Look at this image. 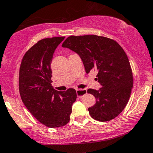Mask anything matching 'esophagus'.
I'll list each match as a JSON object with an SVG mask.
<instances>
[{
    "mask_svg": "<svg viewBox=\"0 0 153 153\" xmlns=\"http://www.w3.org/2000/svg\"><path fill=\"white\" fill-rule=\"evenodd\" d=\"M86 94L87 91L85 89H78V90H76V94L79 98H81L82 96H83L84 95H85Z\"/></svg>",
    "mask_w": 153,
    "mask_h": 153,
    "instance_id": "obj_1",
    "label": "esophagus"
}]
</instances>
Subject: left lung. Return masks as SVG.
I'll return each mask as SVG.
<instances>
[{"instance_id":"left-lung-1","label":"left lung","mask_w":153,"mask_h":153,"mask_svg":"<svg viewBox=\"0 0 153 153\" xmlns=\"http://www.w3.org/2000/svg\"><path fill=\"white\" fill-rule=\"evenodd\" d=\"M62 47L75 52L81 58L86 73L98 71L99 90L88 89L96 103L88 108L91 117L99 122L117 117L125 108L133 87L130 63L125 52L117 42L96 35L71 36Z\"/></svg>"}]
</instances>
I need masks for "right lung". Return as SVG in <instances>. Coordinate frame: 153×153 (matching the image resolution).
<instances>
[{
	"label": "right lung",
	"mask_w": 153,
	"mask_h": 153,
	"mask_svg": "<svg viewBox=\"0 0 153 153\" xmlns=\"http://www.w3.org/2000/svg\"><path fill=\"white\" fill-rule=\"evenodd\" d=\"M65 36L46 38L31 47L23 57L19 70V92L30 113L51 128L65 126L70 121L76 91H57L51 85V62L54 50Z\"/></svg>",
	"instance_id": "obj_1"
}]
</instances>
